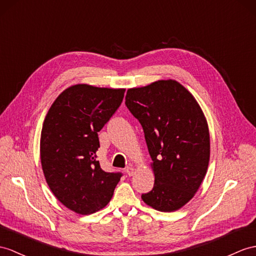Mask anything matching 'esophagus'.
<instances>
[{"label": "esophagus", "instance_id": "34e87169", "mask_svg": "<svg viewBox=\"0 0 256 256\" xmlns=\"http://www.w3.org/2000/svg\"><path fill=\"white\" fill-rule=\"evenodd\" d=\"M124 172H127L128 176H132L134 172V168L132 166H128V167L126 168V170H124Z\"/></svg>", "mask_w": 256, "mask_h": 256}]
</instances>
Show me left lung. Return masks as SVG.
Listing matches in <instances>:
<instances>
[{
  "instance_id": "8db88e82",
  "label": "left lung",
  "mask_w": 256,
  "mask_h": 256,
  "mask_svg": "<svg viewBox=\"0 0 256 256\" xmlns=\"http://www.w3.org/2000/svg\"><path fill=\"white\" fill-rule=\"evenodd\" d=\"M126 106L144 132L154 172L153 189L142 194L160 212L182 208L206 175L210 132L196 100L176 80L128 89Z\"/></svg>"
}]
</instances>
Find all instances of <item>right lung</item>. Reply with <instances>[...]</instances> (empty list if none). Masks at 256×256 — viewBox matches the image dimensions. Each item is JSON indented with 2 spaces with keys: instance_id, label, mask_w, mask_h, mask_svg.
Instances as JSON below:
<instances>
[{
  "instance_id": "right-lung-1",
  "label": "right lung",
  "mask_w": 256,
  "mask_h": 256,
  "mask_svg": "<svg viewBox=\"0 0 256 256\" xmlns=\"http://www.w3.org/2000/svg\"><path fill=\"white\" fill-rule=\"evenodd\" d=\"M124 89L74 84L50 108L42 126L43 174L56 198L67 208L89 215L103 208L122 176L100 166L98 132L120 106Z\"/></svg>"
}]
</instances>
